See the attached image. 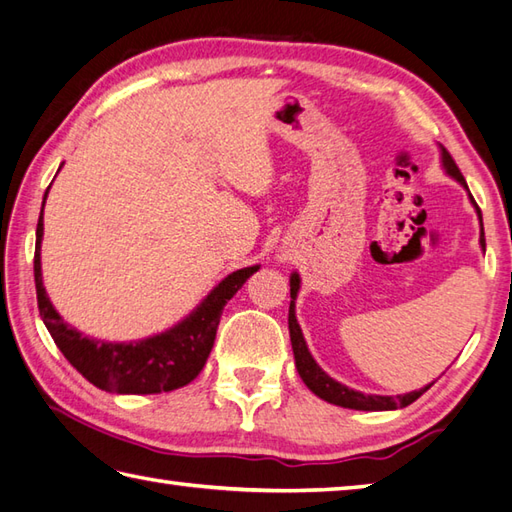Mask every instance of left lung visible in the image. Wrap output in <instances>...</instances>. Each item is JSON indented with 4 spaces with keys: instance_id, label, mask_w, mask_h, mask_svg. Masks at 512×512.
<instances>
[{
    "instance_id": "obj_1",
    "label": "left lung",
    "mask_w": 512,
    "mask_h": 512,
    "mask_svg": "<svg viewBox=\"0 0 512 512\" xmlns=\"http://www.w3.org/2000/svg\"><path fill=\"white\" fill-rule=\"evenodd\" d=\"M440 150H442V165H444L446 174L453 176V179L468 192V185L464 181L460 168L455 165L453 156L448 154V150L442 148V145H440ZM468 196H471V192H468ZM471 203L475 205L479 223H482V212H479V207H477L473 196H471ZM479 245H482V249L486 252L484 223H482V236H479ZM289 287H291V291H289V294H291L289 336H291V349H294V358H296V369L300 373L302 382H305L309 391H314L320 400H325L329 404L344 406V409H356V411H393V409H402V406H409L411 402L420 398L424 391L431 389L433 382L429 384V387H424L420 391H411V393H404V395H398V398H393V395H369V393H362V391H353L349 387H344V384L336 382L333 378H329V375L318 367L316 360L311 358V353L307 349V342H305V338H302V331H300V325L296 320V296H298V289H300V276L298 274H291Z\"/></svg>"
}]
</instances>
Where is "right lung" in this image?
Listing matches in <instances>:
<instances>
[{"mask_svg": "<svg viewBox=\"0 0 512 512\" xmlns=\"http://www.w3.org/2000/svg\"><path fill=\"white\" fill-rule=\"evenodd\" d=\"M46 196L48 192L44 194V203ZM41 236H44V207L39 214L35 245L39 316L72 367L95 387L110 393L148 395L174 391L190 384L210 358L227 300H232L236 291L245 285V280L260 267L238 269L223 278L190 316L159 336L134 342H103L83 336L75 327L66 325L64 318L52 307L44 283H41Z\"/></svg>", "mask_w": 512, "mask_h": 512, "instance_id": "right-lung-1", "label": "right lung"}]
</instances>
